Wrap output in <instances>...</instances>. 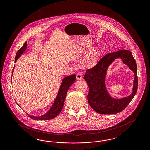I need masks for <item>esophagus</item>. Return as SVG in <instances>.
I'll return each mask as SVG.
<instances>
[{
  "label": "esophagus",
  "mask_w": 150,
  "mask_h": 150,
  "mask_svg": "<svg viewBox=\"0 0 150 150\" xmlns=\"http://www.w3.org/2000/svg\"><path fill=\"white\" fill-rule=\"evenodd\" d=\"M76 78L78 79V80H81L82 79V75L80 74V73H78L77 74L76 76Z\"/></svg>",
  "instance_id": "obj_1"
}]
</instances>
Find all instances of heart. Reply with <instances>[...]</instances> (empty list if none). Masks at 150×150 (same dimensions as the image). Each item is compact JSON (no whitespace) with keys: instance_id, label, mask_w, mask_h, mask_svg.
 Segmentation results:
<instances>
[{"instance_id":"b5f03b06","label":"heart","mask_w":150,"mask_h":150,"mask_svg":"<svg viewBox=\"0 0 150 150\" xmlns=\"http://www.w3.org/2000/svg\"><path fill=\"white\" fill-rule=\"evenodd\" d=\"M100 53L97 49L91 50L79 62L80 67L83 69H91L98 63L100 59Z\"/></svg>"}]
</instances>
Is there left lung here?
I'll use <instances>...</instances> for the list:
<instances>
[{"label":"left lung","instance_id":"left-lung-1","mask_svg":"<svg viewBox=\"0 0 150 150\" xmlns=\"http://www.w3.org/2000/svg\"><path fill=\"white\" fill-rule=\"evenodd\" d=\"M117 57L122 59L135 73V78L133 93L122 99H112L107 92L105 86V77L109 65ZM137 67L136 61L130 51L126 50L109 53L102 57L97 65L87 69L84 79L87 82L89 91L87 96L89 105L97 113L114 114L120 112L128 105L136 95L138 88Z\"/></svg>","mask_w":150,"mask_h":150}]
</instances>
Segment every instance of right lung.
Returning <instances> with one entry per match:
<instances>
[{"label":"right lung","mask_w":150,"mask_h":150,"mask_svg":"<svg viewBox=\"0 0 150 150\" xmlns=\"http://www.w3.org/2000/svg\"><path fill=\"white\" fill-rule=\"evenodd\" d=\"M26 47H27V42H25L24 43L23 45L17 52L16 57H15V62L17 61V59L23 53V52H25V50H26ZM75 78H76L75 75L74 74L72 75L68 76L63 79L56 100L53 106L50 108V110L47 112V113L41 116H38V117L33 116L31 115L28 114L29 117L35 120H50V119L55 118L62 111L64 105V100H65L67 91L69 87L75 82Z\"/></svg>","instance_id":"1"}]
</instances>
